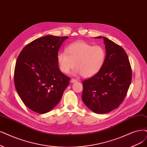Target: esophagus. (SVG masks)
Segmentation results:
<instances>
[{"mask_svg": "<svg viewBox=\"0 0 147 147\" xmlns=\"http://www.w3.org/2000/svg\"><path fill=\"white\" fill-rule=\"evenodd\" d=\"M78 81L77 79H71V83H74V82H76Z\"/></svg>", "mask_w": 147, "mask_h": 147, "instance_id": "1", "label": "esophagus"}]
</instances>
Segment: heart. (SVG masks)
<instances>
[{"instance_id": "1", "label": "heart", "mask_w": 147, "mask_h": 147, "mask_svg": "<svg viewBox=\"0 0 147 147\" xmlns=\"http://www.w3.org/2000/svg\"><path fill=\"white\" fill-rule=\"evenodd\" d=\"M106 58L104 48L100 45L93 46L88 43L78 41L69 45L66 52L57 54L59 68L68 74L76 67L84 78H90L98 73L104 65Z\"/></svg>"}]
</instances>
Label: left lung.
<instances>
[{
	"label": "left lung",
	"instance_id": "obj_1",
	"mask_svg": "<svg viewBox=\"0 0 147 147\" xmlns=\"http://www.w3.org/2000/svg\"><path fill=\"white\" fill-rule=\"evenodd\" d=\"M103 39L106 49L105 63L98 73L82 82V99L97 114L109 113L120 105L132 79L131 65L125 51L112 40L105 37Z\"/></svg>",
	"mask_w": 147,
	"mask_h": 147
}]
</instances>
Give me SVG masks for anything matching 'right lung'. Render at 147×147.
<instances>
[{
  "label": "right lung",
  "mask_w": 147,
  "mask_h": 147,
  "mask_svg": "<svg viewBox=\"0 0 147 147\" xmlns=\"http://www.w3.org/2000/svg\"><path fill=\"white\" fill-rule=\"evenodd\" d=\"M68 36H46L26 45L16 61L14 80L21 100L39 114L51 110L61 100L70 78L59 68L57 54Z\"/></svg>",
  "instance_id": "right-lung-1"
}]
</instances>
